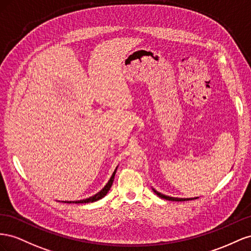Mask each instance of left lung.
Segmentation results:
<instances>
[{"label": "left lung", "mask_w": 251, "mask_h": 251, "mask_svg": "<svg viewBox=\"0 0 251 251\" xmlns=\"http://www.w3.org/2000/svg\"><path fill=\"white\" fill-rule=\"evenodd\" d=\"M152 190L154 191V193L156 196H159L160 198H162V199H165V200H168V201H175V202H184V201H189V200H196V199H198V197L197 198H187V199H184V198H174V197H169V196H165V195H163V193H161V192H159V191H156L155 189H153L152 188Z\"/></svg>", "instance_id": "8db88e82"}]
</instances>
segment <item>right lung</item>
<instances>
[{"instance_id":"obj_1","label":"right lung","mask_w":251,"mask_h":251,"mask_svg":"<svg viewBox=\"0 0 251 251\" xmlns=\"http://www.w3.org/2000/svg\"><path fill=\"white\" fill-rule=\"evenodd\" d=\"M117 169H118V166L116 167V169H114V171L112 173V175H111V176H110V178H109L108 183H107V184L104 186V187H103L101 190H100L98 193H96L95 196L89 197V198L84 199V200H78V201H62V202H63V203H69V204H71V203H75V204H86V203H92V202L99 201V200H101L102 198H104V197L107 195V192H108V191L110 190L111 186H112V183H113V180H114V176H116V173H117Z\"/></svg>"}]
</instances>
